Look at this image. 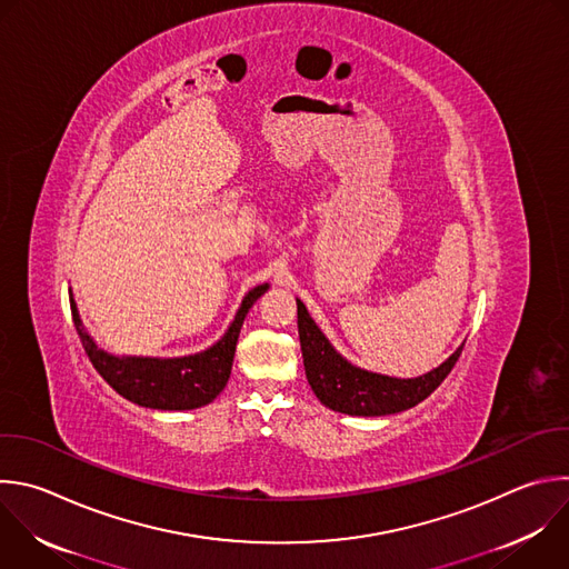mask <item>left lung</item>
<instances>
[{"label": "left lung", "mask_w": 569, "mask_h": 569, "mask_svg": "<svg viewBox=\"0 0 569 569\" xmlns=\"http://www.w3.org/2000/svg\"><path fill=\"white\" fill-rule=\"evenodd\" d=\"M297 326L308 385L319 402L337 413L363 418L400 413L427 400L445 382L465 346L438 368L402 380V377L363 370L343 359L312 321L301 299H297Z\"/></svg>", "instance_id": "obj_1"}]
</instances>
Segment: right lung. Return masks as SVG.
Here are the masks:
<instances>
[{
  "label": "right lung",
  "instance_id": "1",
  "mask_svg": "<svg viewBox=\"0 0 569 569\" xmlns=\"http://www.w3.org/2000/svg\"><path fill=\"white\" fill-rule=\"evenodd\" d=\"M268 290V283L252 288L241 308L230 323L228 332L208 350L187 355V357H118L111 355L89 337L84 330L78 306L71 297L73 323L80 335V341L93 363V368L102 375V380L120 393L124 400L158 411H192L210 405L228 385L234 350L239 341V332L243 319L252 303Z\"/></svg>",
  "mask_w": 569,
  "mask_h": 569
}]
</instances>
